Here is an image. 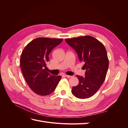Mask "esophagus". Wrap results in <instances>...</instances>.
I'll list each match as a JSON object with an SVG mask.
<instances>
[{
    "instance_id": "obj_1",
    "label": "esophagus",
    "mask_w": 128,
    "mask_h": 128,
    "mask_svg": "<svg viewBox=\"0 0 128 128\" xmlns=\"http://www.w3.org/2000/svg\"><path fill=\"white\" fill-rule=\"evenodd\" d=\"M65 76H66V77H67L68 78H70V77H72V76H70V75H66Z\"/></svg>"
}]
</instances>
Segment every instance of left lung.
<instances>
[{
  "instance_id": "obj_1",
  "label": "left lung",
  "mask_w": 128,
  "mask_h": 128,
  "mask_svg": "<svg viewBox=\"0 0 128 128\" xmlns=\"http://www.w3.org/2000/svg\"><path fill=\"white\" fill-rule=\"evenodd\" d=\"M75 50L80 61L84 64L85 76L77 75L79 84L72 86V93L76 98L86 99L98 91L105 80L109 66L106 50L101 42L90 36L65 40Z\"/></svg>"
}]
</instances>
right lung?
<instances>
[{
    "label": "right lung",
    "mask_w": 128,
    "mask_h": 128,
    "mask_svg": "<svg viewBox=\"0 0 128 128\" xmlns=\"http://www.w3.org/2000/svg\"><path fill=\"white\" fill-rule=\"evenodd\" d=\"M62 38H37L26 45L20 58V67L32 90L40 96H47L55 90L61 76L51 75L47 70L48 55L62 42Z\"/></svg>",
    "instance_id": "1"
}]
</instances>
